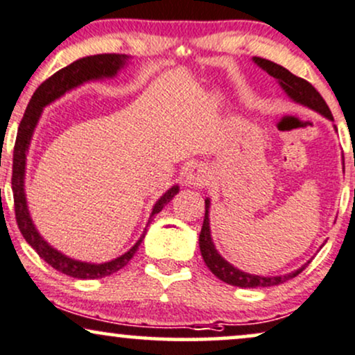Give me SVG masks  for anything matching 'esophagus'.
<instances>
[{"label": "esophagus", "mask_w": 355, "mask_h": 355, "mask_svg": "<svg viewBox=\"0 0 355 355\" xmlns=\"http://www.w3.org/2000/svg\"><path fill=\"white\" fill-rule=\"evenodd\" d=\"M207 180H208L207 168H205V166H202V165H193L189 170V173H187V182H189L190 185H193V187L205 185Z\"/></svg>", "instance_id": "34e87169"}]
</instances>
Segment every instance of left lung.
<instances>
[{"label":"left lung","instance_id":"left-lung-1","mask_svg":"<svg viewBox=\"0 0 355 355\" xmlns=\"http://www.w3.org/2000/svg\"><path fill=\"white\" fill-rule=\"evenodd\" d=\"M254 62L258 64L259 67H263L268 74H271L272 78L279 80L281 87L284 89V92L288 94L293 101L318 110V112H321L324 115V117L331 119L332 121L331 109H329L326 101L322 99L321 94L315 91L313 84L307 83L306 79L297 78V76H294L293 72H289L286 67L279 66V64L272 61H268V59L254 58ZM208 208H210V200H205V218H203V226H202V232H200V240H198L200 251H202L203 261L208 266V270L218 277V279L223 281V283L238 286V288H268V286H276V284L284 283V281L291 279V277L300 275V272L307 266V264H304L301 270L289 272V275L286 276H276V277L254 276V275H248V272L236 270V268L232 266L228 261H225V259L218 254V251L215 250V245H213L211 236H210Z\"/></svg>","mask_w":355,"mask_h":355}]
</instances>
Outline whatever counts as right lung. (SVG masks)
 Segmentation results:
<instances>
[{"instance_id": "add662e5", "label": "right lung", "mask_w": 355, "mask_h": 355, "mask_svg": "<svg viewBox=\"0 0 355 355\" xmlns=\"http://www.w3.org/2000/svg\"><path fill=\"white\" fill-rule=\"evenodd\" d=\"M125 55L121 54H96V55H87V58L78 59L69 66L62 67L58 72H54L49 79H46L40 87L36 89V92L33 94L31 101H29L26 112H24L21 123L18 127V135H16L15 142V152H12V175H11V189H12V198H15V216L16 223L21 234L24 236L34 251L44 259L46 263L51 264L54 270L64 272V275L78 277V279H99V277H105L114 275L119 270H122L127 263L130 261L132 256L137 253L140 243H142L145 233L140 236V240L135 243L134 246L127 251L125 254L119 256V258L112 259L109 263L102 264H91V263H83L76 261V259L67 258L59 251H55L54 248H51L40 236V233L34 228L31 218H29V211L26 207V196H24V165H26V150L29 147V140L36 127L37 121H40V115L42 112V107L48 105L49 102H53L61 97L64 92L69 91V89L76 87V85L85 83V80L91 79H101V78H112L117 74V71L121 69L125 62ZM178 193V187H172L166 193L162 196L159 202L155 203L152 210V216L162 211V208L165 207L175 195Z\"/></svg>"}]
</instances>
